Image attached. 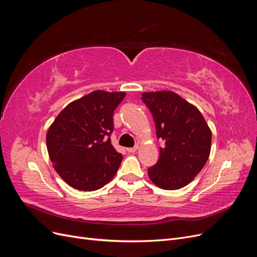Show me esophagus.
Masks as SVG:
<instances>
[{
	"label": "esophagus",
	"instance_id": "1",
	"mask_svg": "<svg viewBox=\"0 0 257 257\" xmlns=\"http://www.w3.org/2000/svg\"><path fill=\"white\" fill-rule=\"evenodd\" d=\"M137 149H138V146L136 145L135 147H133V148H127V152H130V153H134V152H136L137 151Z\"/></svg>",
	"mask_w": 257,
	"mask_h": 257
}]
</instances>
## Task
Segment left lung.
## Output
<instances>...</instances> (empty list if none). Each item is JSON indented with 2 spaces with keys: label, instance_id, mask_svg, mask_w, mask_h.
Segmentation results:
<instances>
[{
  "label": "left lung",
  "instance_id": "8db88e82",
  "mask_svg": "<svg viewBox=\"0 0 257 257\" xmlns=\"http://www.w3.org/2000/svg\"><path fill=\"white\" fill-rule=\"evenodd\" d=\"M142 99L152 113L157 137L164 142L159 161L148 175L163 190L181 189L207 163L211 130L197 108L175 92H145Z\"/></svg>",
  "mask_w": 257,
  "mask_h": 257
}]
</instances>
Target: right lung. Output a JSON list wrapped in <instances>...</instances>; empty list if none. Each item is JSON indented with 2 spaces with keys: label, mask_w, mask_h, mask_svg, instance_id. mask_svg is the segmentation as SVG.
<instances>
[{
  "label": "right lung",
  "mask_w": 257,
  "mask_h": 257,
  "mask_svg": "<svg viewBox=\"0 0 257 257\" xmlns=\"http://www.w3.org/2000/svg\"><path fill=\"white\" fill-rule=\"evenodd\" d=\"M125 92L93 91L69 103L46 136L49 158L59 176L72 188L95 191L118 172L122 154L110 142L113 111Z\"/></svg>",
  "instance_id": "obj_1"
}]
</instances>
